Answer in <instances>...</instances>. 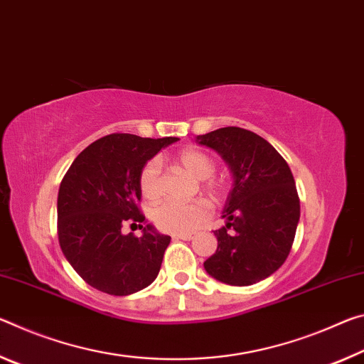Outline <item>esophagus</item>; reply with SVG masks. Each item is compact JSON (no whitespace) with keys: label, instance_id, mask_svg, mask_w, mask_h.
I'll return each instance as SVG.
<instances>
[{"label":"esophagus","instance_id":"1","mask_svg":"<svg viewBox=\"0 0 364 364\" xmlns=\"http://www.w3.org/2000/svg\"><path fill=\"white\" fill-rule=\"evenodd\" d=\"M174 238H181V240H192L193 234H176Z\"/></svg>","mask_w":364,"mask_h":364}]
</instances>
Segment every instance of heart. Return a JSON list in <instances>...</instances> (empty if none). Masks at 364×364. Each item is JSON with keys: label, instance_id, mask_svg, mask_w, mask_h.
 Masks as SVG:
<instances>
[{"label": "heart", "instance_id": "heart-1", "mask_svg": "<svg viewBox=\"0 0 364 364\" xmlns=\"http://www.w3.org/2000/svg\"><path fill=\"white\" fill-rule=\"evenodd\" d=\"M176 163L186 169L190 176L201 181V188L213 196L223 198L228 192V182L223 177L213 176L216 171V163L210 154L198 150V148H186L177 153ZM139 188L143 198L158 200L161 195V168L158 161H148L143 164L139 174ZM211 216V208L205 200H195L190 203L166 200L153 208L151 218L158 229L169 234H188L205 224Z\"/></svg>", "mask_w": 364, "mask_h": 364}]
</instances>
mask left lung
I'll return each mask as SVG.
<instances>
[{"instance_id":"obj_1","label":"left lung","mask_w":364,"mask_h":364,"mask_svg":"<svg viewBox=\"0 0 364 364\" xmlns=\"http://www.w3.org/2000/svg\"><path fill=\"white\" fill-rule=\"evenodd\" d=\"M196 141L216 150L234 174L223 211L225 225L214 230L216 253L206 272L229 285H252L284 264L294 245L300 198L287 161L263 136L223 127Z\"/></svg>"}]
</instances>
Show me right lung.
I'll return each instance as SVG.
<instances>
[{
	"label": "right lung",
	"mask_w": 364,
	"mask_h": 364,
	"mask_svg": "<svg viewBox=\"0 0 364 364\" xmlns=\"http://www.w3.org/2000/svg\"><path fill=\"white\" fill-rule=\"evenodd\" d=\"M177 136L141 139L111 134L88 145L63 177L58 240L65 259L93 289L124 296L156 279L171 237L154 232L140 211L143 164ZM144 229L141 237L122 232Z\"/></svg>",
	"instance_id": "obj_1"
}]
</instances>
